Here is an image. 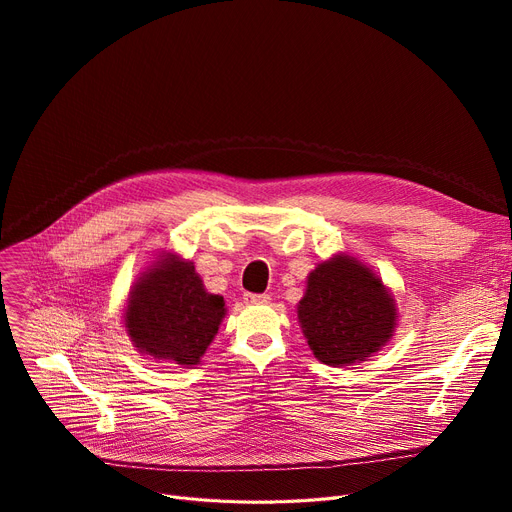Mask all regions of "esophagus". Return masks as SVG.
<instances>
[{"label": "esophagus", "instance_id": "34e87169", "mask_svg": "<svg viewBox=\"0 0 512 512\" xmlns=\"http://www.w3.org/2000/svg\"><path fill=\"white\" fill-rule=\"evenodd\" d=\"M242 299H245L247 305H267V303H270V294H251V292H247Z\"/></svg>", "mask_w": 512, "mask_h": 512}]
</instances>
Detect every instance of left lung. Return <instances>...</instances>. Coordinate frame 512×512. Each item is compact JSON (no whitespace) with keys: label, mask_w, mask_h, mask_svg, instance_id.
<instances>
[{"label":"left lung","mask_w":512,"mask_h":512,"mask_svg":"<svg viewBox=\"0 0 512 512\" xmlns=\"http://www.w3.org/2000/svg\"><path fill=\"white\" fill-rule=\"evenodd\" d=\"M297 319L317 361L346 367L382 351L398 326V309L369 265L338 253L307 276Z\"/></svg>","instance_id":"obj_1"}]
</instances>
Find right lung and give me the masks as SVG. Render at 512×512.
I'll list each match as a JSON object with an SVG mask.
<instances>
[{"instance_id":"obj_1","label":"right lung","mask_w":512,"mask_h":512,"mask_svg":"<svg viewBox=\"0 0 512 512\" xmlns=\"http://www.w3.org/2000/svg\"><path fill=\"white\" fill-rule=\"evenodd\" d=\"M226 317V301L211 294L191 259L161 251L130 286L122 321L134 351L180 367H195Z\"/></svg>"}]
</instances>
